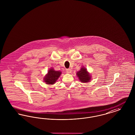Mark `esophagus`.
<instances>
[{
  "instance_id": "esophagus-1",
  "label": "esophagus",
  "mask_w": 135,
  "mask_h": 135,
  "mask_svg": "<svg viewBox=\"0 0 135 135\" xmlns=\"http://www.w3.org/2000/svg\"><path fill=\"white\" fill-rule=\"evenodd\" d=\"M66 72L67 73H71L72 72V70L71 69H66Z\"/></svg>"
}]
</instances>
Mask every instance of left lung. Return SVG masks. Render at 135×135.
I'll return each instance as SVG.
<instances>
[{
  "instance_id": "left-lung-1",
  "label": "left lung",
  "mask_w": 135,
  "mask_h": 135,
  "mask_svg": "<svg viewBox=\"0 0 135 135\" xmlns=\"http://www.w3.org/2000/svg\"><path fill=\"white\" fill-rule=\"evenodd\" d=\"M76 74L77 77H78L79 80L81 83H88L89 82L91 79L90 73L84 67H83L79 71H77Z\"/></svg>"
}]
</instances>
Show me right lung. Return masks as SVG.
<instances>
[{
    "mask_svg": "<svg viewBox=\"0 0 135 135\" xmlns=\"http://www.w3.org/2000/svg\"><path fill=\"white\" fill-rule=\"evenodd\" d=\"M61 73V71L54 70L53 68H51L44 78V81L47 84H53L58 80Z\"/></svg>",
    "mask_w": 135,
    "mask_h": 135,
    "instance_id": "right-lung-1",
    "label": "right lung"
}]
</instances>
